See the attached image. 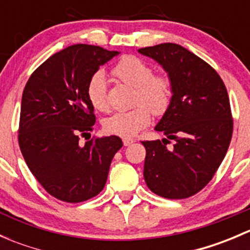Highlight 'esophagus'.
I'll use <instances>...</instances> for the list:
<instances>
[{
	"label": "esophagus",
	"instance_id": "esophagus-1",
	"mask_svg": "<svg viewBox=\"0 0 250 250\" xmlns=\"http://www.w3.org/2000/svg\"><path fill=\"white\" fill-rule=\"evenodd\" d=\"M133 143H134V140L130 139V138H125V139H123V145H125V146L132 145Z\"/></svg>",
	"mask_w": 250,
	"mask_h": 250
}]
</instances>
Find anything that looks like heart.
Returning <instances> with one entry per match:
<instances>
[{
	"label": "heart",
	"instance_id": "heart-1",
	"mask_svg": "<svg viewBox=\"0 0 250 250\" xmlns=\"http://www.w3.org/2000/svg\"><path fill=\"white\" fill-rule=\"evenodd\" d=\"M112 75L121 82L135 88L134 105L132 110L120 111L104 121L105 132L118 137H134L147 127L151 112L162 116L172 100V81L167 75L153 74L152 67L133 55L123 57L113 66ZM87 97L95 110H109L107 81L103 71L93 75L87 85Z\"/></svg>",
	"mask_w": 250,
	"mask_h": 250
}]
</instances>
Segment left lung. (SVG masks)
I'll return each instance as SVG.
<instances>
[{
  "label": "left lung",
  "instance_id": "8db88e82",
  "mask_svg": "<svg viewBox=\"0 0 250 250\" xmlns=\"http://www.w3.org/2000/svg\"><path fill=\"white\" fill-rule=\"evenodd\" d=\"M152 58L172 81V100L155 127L167 139L141 141L146 148L144 179L156 195L183 200L196 195L223 162L233 121L228 90L218 72L175 43L138 49ZM169 140L176 144L167 147Z\"/></svg>",
  "mask_w": 250,
  "mask_h": 250
}]
</instances>
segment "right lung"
<instances>
[{
    "instance_id": "right-lung-1",
    "label": "right lung",
    "mask_w": 250,
    "mask_h": 250,
    "mask_svg": "<svg viewBox=\"0 0 250 250\" xmlns=\"http://www.w3.org/2000/svg\"><path fill=\"white\" fill-rule=\"evenodd\" d=\"M118 55L89 44H74L48 58L24 88L20 150L44 190L67 203L95 197L104 188L111 161L122 147L116 135L88 139L95 123L87 85L102 65Z\"/></svg>"
}]
</instances>
